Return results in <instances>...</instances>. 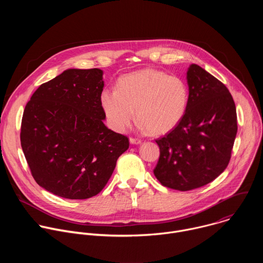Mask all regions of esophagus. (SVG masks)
<instances>
[{"instance_id":"esophagus-1","label":"esophagus","mask_w":263,"mask_h":263,"mask_svg":"<svg viewBox=\"0 0 263 263\" xmlns=\"http://www.w3.org/2000/svg\"><path fill=\"white\" fill-rule=\"evenodd\" d=\"M129 141H130V143H132V144H139V143H141V140H140L139 138H133V137H130Z\"/></svg>"}]
</instances>
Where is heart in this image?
<instances>
[{
  "instance_id": "b5f03b06",
  "label": "heart",
  "mask_w": 263,
  "mask_h": 263,
  "mask_svg": "<svg viewBox=\"0 0 263 263\" xmlns=\"http://www.w3.org/2000/svg\"><path fill=\"white\" fill-rule=\"evenodd\" d=\"M117 89L104 88L100 104L109 126L118 132L129 128L135 110L141 129L166 133L181 122L190 100L189 86L182 78L154 68L124 74Z\"/></svg>"
}]
</instances>
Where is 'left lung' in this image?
I'll list each match as a JSON object with an SVG mask.
<instances>
[{
  "label": "left lung",
  "mask_w": 263,
  "mask_h": 263,
  "mask_svg": "<svg viewBox=\"0 0 263 263\" xmlns=\"http://www.w3.org/2000/svg\"><path fill=\"white\" fill-rule=\"evenodd\" d=\"M189 105L181 122L156 140L154 175L176 191L199 189L226 170L237 133L236 108L228 88L198 64L186 72Z\"/></svg>",
  "instance_id": "obj_1"
}]
</instances>
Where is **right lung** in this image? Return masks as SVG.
Listing matches in <instances>:
<instances>
[{"mask_svg":"<svg viewBox=\"0 0 263 263\" xmlns=\"http://www.w3.org/2000/svg\"><path fill=\"white\" fill-rule=\"evenodd\" d=\"M100 68L65 69L42 84L25 107L21 144L36 183L70 200L98 195L129 147L108 129L100 104Z\"/></svg>","mask_w":263,"mask_h":263,"instance_id":"obj_1","label":"right lung"}]
</instances>
